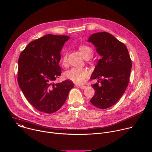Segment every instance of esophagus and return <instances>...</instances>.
I'll return each mask as SVG.
<instances>
[{
    "label": "esophagus",
    "instance_id": "esophagus-1",
    "mask_svg": "<svg viewBox=\"0 0 152 152\" xmlns=\"http://www.w3.org/2000/svg\"><path fill=\"white\" fill-rule=\"evenodd\" d=\"M79 88H81V89H82V90H84V89H85V88H86V86H83V85H79Z\"/></svg>",
    "mask_w": 152,
    "mask_h": 152
}]
</instances>
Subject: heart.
Masks as SVG:
<instances>
[{
  "mask_svg": "<svg viewBox=\"0 0 152 152\" xmlns=\"http://www.w3.org/2000/svg\"><path fill=\"white\" fill-rule=\"evenodd\" d=\"M79 50L83 57L88 59L93 55V51L91 48L86 45H81ZM68 55L67 52H64L61 59V62L63 65H66L67 62ZM90 75V72L88 69L75 67L67 70L64 73L66 77L75 83H83Z\"/></svg>",
  "mask_w": 152,
  "mask_h": 152,
  "instance_id": "b5f03b06",
  "label": "heart"
}]
</instances>
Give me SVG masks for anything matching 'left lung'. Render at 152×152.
Returning <instances> with one entry per match:
<instances>
[{
  "instance_id": "1",
  "label": "left lung",
  "mask_w": 152,
  "mask_h": 152,
  "mask_svg": "<svg viewBox=\"0 0 152 152\" xmlns=\"http://www.w3.org/2000/svg\"><path fill=\"white\" fill-rule=\"evenodd\" d=\"M96 48L102 56L91 79H99L91 86L95 94L90 102L96 107L104 110L115 104L126 90L132 68V61L124 43L111 34L102 32L92 34L88 40Z\"/></svg>"
}]
</instances>
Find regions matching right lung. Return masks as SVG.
<instances>
[{
	"label": "right lung",
	"instance_id": "right-lung-1",
	"mask_svg": "<svg viewBox=\"0 0 152 152\" xmlns=\"http://www.w3.org/2000/svg\"><path fill=\"white\" fill-rule=\"evenodd\" d=\"M70 37L48 34L30 42L20 55L17 80L28 102L41 112L59 110L74 87L69 80L54 83L61 75L60 52Z\"/></svg>",
	"mask_w": 152,
	"mask_h": 152
}]
</instances>
